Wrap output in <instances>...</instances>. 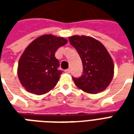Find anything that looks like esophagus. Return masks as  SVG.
Listing matches in <instances>:
<instances>
[{
  "instance_id": "obj_1",
  "label": "esophagus",
  "mask_w": 134,
  "mask_h": 134,
  "mask_svg": "<svg viewBox=\"0 0 134 134\" xmlns=\"http://www.w3.org/2000/svg\"><path fill=\"white\" fill-rule=\"evenodd\" d=\"M64 72L67 73V74H69V73L70 72V69H67V70H64Z\"/></svg>"
}]
</instances>
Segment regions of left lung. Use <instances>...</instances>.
<instances>
[{
  "mask_svg": "<svg viewBox=\"0 0 134 134\" xmlns=\"http://www.w3.org/2000/svg\"><path fill=\"white\" fill-rule=\"evenodd\" d=\"M70 44L75 48L83 65V72L73 77L75 84L85 92L96 94L106 88L114 72L113 62L105 47L96 38L86 36H72Z\"/></svg>",
  "mask_w": 134,
  "mask_h": 134,
  "instance_id": "obj_1",
  "label": "left lung"
}]
</instances>
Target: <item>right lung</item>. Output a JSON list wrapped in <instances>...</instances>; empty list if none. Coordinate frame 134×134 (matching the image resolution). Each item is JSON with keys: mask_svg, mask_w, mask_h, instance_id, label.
Wrapping results in <instances>:
<instances>
[{"mask_svg": "<svg viewBox=\"0 0 134 134\" xmlns=\"http://www.w3.org/2000/svg\"><path fill=\"white\" fill-rule=\"evenodd\" d=\"M67 43V39L51 34L34 40L20 57L18 76L22 86L29 93L43 95L55 87L61 70L55 52Z\"/></svg>", "mask_w": 134, "mask_h": 134, "instance_id": "obj_1", "label": "right lung"}]
</instances>
